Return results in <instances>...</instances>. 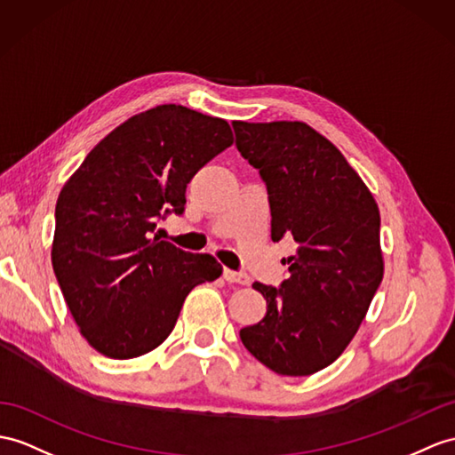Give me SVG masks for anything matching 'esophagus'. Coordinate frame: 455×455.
<instances>
[{"label":"esophagus","mask_w":455,"mask_h":455,"mask_svg":"<svg viewBox=\"0 0 455 455\" xmlns=\"http://www.w3.org/2000/svg\"><path fill=\"white\" fill-rule=\"evenodd\" d=\"M224 280L229 282V283H241V285H249L251 283V278H249L247 274L234 272V270H229V268L224 270Z\"/></svg>","instance_id":"1"}]
</instances>
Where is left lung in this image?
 <instances>
[{"label":"left lung","mask_w":455,"mask_h":455,"mask_svg":"<svg viewBox=\"0 0 455 455\" xmlns=\"http://www.w3.org/2000/svg\"><path fill=\"white\" fill-rule=\"evenodd\" d=\"M231 125L268 191L272 241L297 243L280 287L252 283L266 315L241 341L274 372H318L349 346L382 282L379 206L343 154L303 121Z\"/></svg>","instance_id":"1"}]
</instances>
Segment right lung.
Wrapping results in <instances>:
<instances>
[{
  "label": "right lung",
  "instance_id": "right-lung-1",
  "mask_svg": "<svg viewBox=\"0 0 455 455\" xmlns=\"http://www.w3.org/2000/svg\"><path fill=\"white\" fill-rule=\"evenodd\" d=\"M231 144L226 119L164 104L116 127L63 185L52 264L98 353L132 359L158 347L193 287L220 278L214 257L152 234L168 214L185 212L187 183Z\"/></svg>",
  "mask_w": 455,
  "mask_h": 455
}]
</instances>
